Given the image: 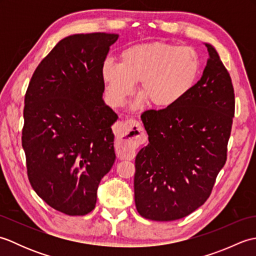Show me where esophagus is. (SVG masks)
Masks as SVG:
<instances>
[{"mask_svg": "<svg viewBox=\"0 0 256 256\" xmlns=\"http://www.w3.org/2000/svg\"><path fill=\"white\" fill-rule=\"evenodd\" d=\"M114 134L118 138L116 153L120 158H132L135 150L145 142L142 125L134 118L120 121L114 125Z\"/></svg>", "mask_w": 256, "mask_h": 256, "instance_id": "34e87169", "label": "esophagus"}]
</instances>
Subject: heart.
Masks as SVG:
<instances>
[{"label": "heart", "mask_w": 256, "mask_h": 256, "mask_svg": "<svg viewBox=\"0 0 256 256\" xmlns=\"http://www.w3.org/2000/svg\"><path fill=\"white\" fill-rule=\"evenodd\" d=\"M120 58V64L106 60L102 66V78L116 106H122L138 82V94L150 106L170 108L192 89L201 67L192 47L162 42L133 45Z\"/></svg>", "instance_id": "obj_1"}]
</instances>
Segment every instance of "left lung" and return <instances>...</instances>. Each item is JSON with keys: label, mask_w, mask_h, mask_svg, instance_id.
I'll return each mask as SVG.
<instances>
[{"label": "left lung", "mask_w": 256, "mask_h": 256, "mask_svg": "<svg viewBox=\"0 0 256 256\" xmlns=\"http://www.w3.org/2000/svg\"><path fill=\"white\" fill-rule=\"evenodd\" d=\"M202 77L170 108L140 116L148 145L135 158L134 199L154 221L184 218L210 197L226 162L236 99L231 77L214 47Z\"/></svg>", "instance_id": "left-lung-1"}]
</instances>
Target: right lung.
I'll list each match as a JSON object with an SVG mask.
<instances>
[{"mask_svg": "<svg viewBox=\"0 0 256 256\" xmlns=\"http://www.w3.org/2000/svg\"><path fill=\"white\" fill-rule=\"evenodd\" d=\"M118 35L76 34L42 59L25 94L22 145L27 176L45 202L68 216L94 209L96 189L116 160L102 66Z\"/></svg>", "mask_w": 256, "mask_h": 256, "instance_id": "add662e5", "label": "right lung"}]
</instances>
